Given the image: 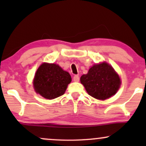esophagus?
I'll use <instances>...</instances> for the list:
<instances>
[{
  "mask_svg": "<svg viewBox=\"0 0 146 146\" xmlns=\"http://www.w3.org/2000/svg\"><path fill=\"white\" fill-rule=\"evenodd\" d=\"M73 80H74L75 82H79V80H80V77H79V75H75L74 76H73Z\"/></svg>",
  "mask_w": 146,
  "mask_h": 146,
  "instance_id": "34e87169",
  "label": "esophagus"
}]
</instances>
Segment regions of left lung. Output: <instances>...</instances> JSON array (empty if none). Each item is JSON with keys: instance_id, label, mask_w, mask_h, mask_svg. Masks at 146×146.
<instances>
[{"instance_id": "8db88e82", "label": "left lung", "mask_w": 146, "mask_h": 146, "mask_svg": "<svg viewBox=\"0 0 146 146\" xmlns=\"http://www.w3.org/2000/svg\"><path fill=\"white\" fill-rule=\"evenodd\" d=\"M80 82L88 95L102 100L115 95L121 84L119 75L106 62L93 65L87 74L82 75Z\"/></svg>"}]
</instances>
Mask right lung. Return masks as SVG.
<instances>
[{
	"label": "right lung",
	"instance_id": "obj_1",
	"mask_svg": "<svg viewBox=\"0 0 146 146\" xmlns=\"http://www.w3.org/2000/svg\"><path fill=\"white\" fill-rule=\"evenodd\" d=\"M71 77L56 64L43 63L37 70L33 86L37 93L43 98L53 100L64 95Z\"/></svg>",
	"mask_w": 146,
	"mask_h": 146
}]
</instances>
